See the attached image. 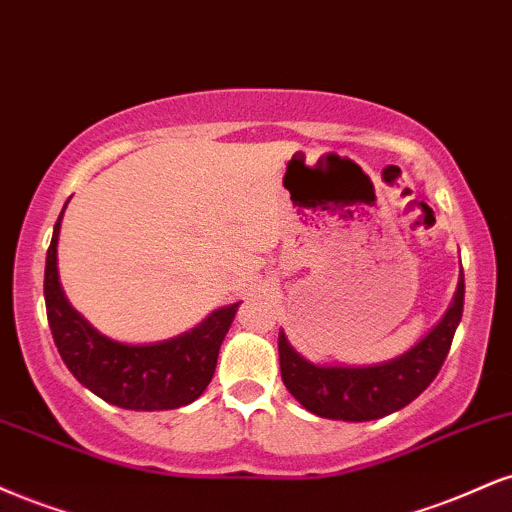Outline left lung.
I'll list each match as a JSON object with an SVG mask.
<instances>
[{"label":"left lung","mask_w":512,"mask_h":512,"mask_svg":"<svg viewBox=\"0 0 512 512\" xmlns=\"http://www.w3.org/2000/svg\"><path fill=\"white\" fill-rule=\"evenodd\" d=\"M465 279L460 269L458 291L441 322L417 346L377 365H317L295 350L279 331L281 379L291 396L326 420L369 422L412 403L432 384L451 350L463 317Z\"/></svg>","instance_id":"8db88e82"}]
</instances>
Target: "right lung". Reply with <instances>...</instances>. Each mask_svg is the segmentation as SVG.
<instances>
[{
	"label": "right lung",
	"instance_id": "right-lung-1",
	"mask_svg": "<svg viewBox=\"0 0 512 512\" xmlns=\"http://www.w3.org/2000/svg\"><path fill=\"white\" fill-rule=\"evenodd\" d=\"M64 209L54 224L45 264L47 322L64 365L85 389L116 408L152 412L193 403L214 377L219 348L240 303L219 307L190 331L157 343H121L100 334L73 310L61 288L57 243Z\"/></svg>",
	"mask_w": 512,
	"mask_h": 512
}]
</instances>
